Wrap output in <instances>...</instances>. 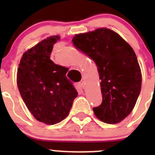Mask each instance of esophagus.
Listing matches in <instances>:
<instances>
[{
  "instance_id": "1",
  "label": "esophagus",
  "mask_w": 155,
  "mask_h": 155,
  "mask_svg": "<svg viewBox=\"0 0 155 155\" xmlns=\"http://www.w3.org/2000/svg\"><path fill=\"white\" fill-rule=\"evenodd\" d=\"M78 85H79V87H81V88H84V81H80V82H79V83H78Z\"/></svg>"
}]
</instances>
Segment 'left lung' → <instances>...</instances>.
<instances>
[{"mask_svg": "<svg viewBox=\"0 0 155 155\" xmlns=\"http://www.w3.org/2000/svg\"><path fill=\"white\" fill-rule=\"evenodd\" d=\"M72 42L98 67L102 102L93 108L94 115L106 124L120 123L132 112L141 89V71L133 48L106 28L75 35Z\"/></svg>", "mask_w": 155, "mask_h": 155, "instance_id": "left-lung-1", "label": "left lung"}]
</instances>
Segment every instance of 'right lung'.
<instances>
[{
  "label": "right lung",
  "instance_id": "right-lung-1",
  "mask_svg": "<svg viewBox=\"0 0 155 155\" xmlns=\"http://www.w3.org/2000/svg\"><path fill=\"white\" fill-rule=\"evenodd\" d=\"M58 35L41 41L22 55L17 72L19 92L30 113L49 125L68 116L78 91L66 76L68 69L50 60Z\"/></svg>",
  "mask_w": 155,
  "mask_h": 155
}]
</instances>
